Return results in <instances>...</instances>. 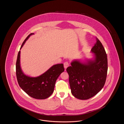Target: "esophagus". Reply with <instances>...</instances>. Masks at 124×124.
Returning a JSON list of instances; mask_svg holds the SVG:
<instances>
[{"mask_svg":"<svg viewBox=\"0 0 124 124\" xmlns=\"http://www.w3.org/2000/svg\"><path fill=\"white\" fill-rule=\"evenodd\" d=\"M69 64L67 62H65L64 64V67L65 69H66L69 66Z\"/></svg>","mask_w":124,"mask_h":124,"instance_id":"1","label":"esophagus"}]
</instances>
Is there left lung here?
Wrapping results in <instances>:
<instances>
[{
  "instance_id": "8db88e82",
  "label": "left lung",
  "mask_w": 124,
  "mask_h": 124,
  "mask_svg": "<svg viewBox=\"0 0 124 124\" xmlns=\"http://www.w3.org/2000/svg\"><path fill=\"white\" fill-rule=\"evenodd\" d=\"M97 42L91 50L93 59L82 62L74 59L66 69L71 93L79 100H88L97 94L106 82L108 69L107 57L102 43Z\"/></svg>"
}]
</instances>
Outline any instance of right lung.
Masks as SVG:
<instances>
[{"label":"right lung","mask_w":124,"mask_h":124,"mask_svg":"<svg viewBox=\"0 0 124 124\" xmlns=\"http://www.w3.org/2000/svg\"><path fill=\"white\" fill-rule=\"evenodd\" d=\"M34 33H31L23 42L20 50L26 41ZM20 51L18 53L16 65V76L19 86L31 97L36 99L44 100L49 97L54 91L55 83L60 74L64 71V65L59 64L53 65L41 75L31 77L25 75L22 71L20 57Z\"/></svg>","instance_id":"obj_1"}]
</instances>
